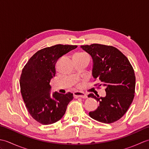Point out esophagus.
<instances>
[{"instance_id": "obj_1", "label": "esophagus", "mask_w": 149, "mask_h": 149, "mask_svg": "<svg viewBox=\"0 0 149 149\" xmlns=\"http://www.w3.org/2000/svg\"><path fill=\"white\" fill-rule=\"evenodd\" d=\"M73 95H74V98L81 97V98H83V99H86V98H87V95L86 94L83 92H80V91H76V92L74 93Z\"/></svg>"}]
</instances>
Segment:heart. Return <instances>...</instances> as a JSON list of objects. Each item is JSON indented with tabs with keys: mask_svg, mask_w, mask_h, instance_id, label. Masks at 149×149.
Wrapping results in <instances>:
<instances>
[{
	"mask_svg": "<svg viewBox=\"0 0 149 149\" xmlns=\"http://www.w3.org/2000/svg\"><path fill=\"white\" fill-rule=\"evenodd\" d=\"M86 54H75V56H86Z\"/></svg>",
	"mask_w": 149,
	"mask_h": 149,
	"instance_id": "1",
	"label": "heart"
}]
</instances>
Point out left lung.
I'll use <instances>...</instances> for the list:
<instances>
[{
    "mask_svg": "<svg viewBox=\"0 0 149 149\" xmlns=\"http://www.w3.org/2000/svg\"><path fill=\"white\" fill-rule=\"evenodd\" d=\"M81 48L93 59L92 75L106 88V96L91 93L99 106L89 113L93 119L104 123H111L120 119L127 112L133 100L136 77L133 68L125 55L112 46L91 44Z\"/></svg>",
    "mask_w": 149,
    "mask_h": 149,
    "instance_id": "obj_1",
    "label": "left lung"
}]
</instances>
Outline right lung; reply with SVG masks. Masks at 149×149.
I'll use <instances>...</instances> for the list:
<instances>
[{
  "label": "right lung",
  "mask_w": 149,
  "mask_h": 149,
  "mask_svg": "<svg viewBox=\"0 0 149 149\" xmlns=\"http://www.w3.org/2000/svg\"><path fill=\"white\" fill-rule=\"evenodd\" d=\"M77 45H56L40 50L22 70L20 91L28 112L37 122L49 125L58 122L66 112L73 94L56 91L50 96V81L55 76L56 63Z\"/></svg>",
  "instance_id": "obj_1"
}]
</instances>
